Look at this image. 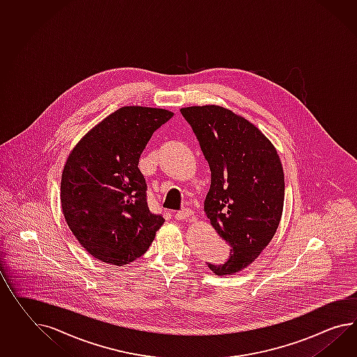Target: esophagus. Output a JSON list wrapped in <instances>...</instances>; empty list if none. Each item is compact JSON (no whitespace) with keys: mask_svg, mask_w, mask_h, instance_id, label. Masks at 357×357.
<instances>
[{"mask_svg":"<svg viewBox=\"0 0 357 357\" xmlns=\"http://www.w3.org/2000/svg\"><path fill=\"white\" fill-rule=\"evenodd\" d=\"M192 210H189V208H183V210L177 211V212H176V215H174V218L177 220H186L189 219V218H192Z\"/></svg>","mask_w":357,"mask_h":357,"instance_id":"obj_1","label":"esophagus"}]
</instances>
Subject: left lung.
I'll return each mask as SVG.
<instances>
[{
	"instance_id": "obj_1",
	"label": "left lung",
	"mask_w": 357,
	"mask_h": 357,
	"mask_svg": "<svg viewBox=\"0 0 357 357\" xmlns=\"http://www.w3.org/2000/svg\"><path fill=\"white\" fill-rule=\"evenodd\" d=\"M211 169L204 211L230 246L224 264L207 263L216 275L245 269L268 246L281 221L282 165L275 147L252 123L216 105L181 109Z\"/></svg>"
}]
</instances>
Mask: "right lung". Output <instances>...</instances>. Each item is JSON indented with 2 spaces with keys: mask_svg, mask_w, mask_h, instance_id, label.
<instances>
[{
  "mask_svg": "<svg viewBox=\"0 0 357 357\" xmlns=\"http://www.w3.org/2000/svg\"><path fill=\"white\" fill-rule=\"evenodd\" d=\"M174 116L163 109L124 106L73 147L61 180L64 219L93 257L129 264L144 255L165 224L147 207L139 156L156 129Z\"/></svg>",
  "mask_w": 357,
  "mask_h": 357,
  "instance_id": "obj_1",
  "label": "right lung"
}]
</instances>
